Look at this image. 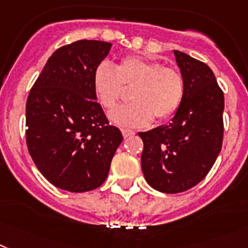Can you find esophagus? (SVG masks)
<instances>
[{"instance_id":"34e87169","label":"esophagus","mask_w":248,"mask_h":248,"mask_svg":"<svg viewBox=\"0 0 248 248\" xmlns=\"http://www.w3.org/2000/svg\"><path fill=\"white\" fill-rule=\"evenodd\" d=\"M122 135H124V137L126 139V137H130L132 136V135H135V131L128 130V128H124V130H122Z\"/></svg>"}]
</instances>
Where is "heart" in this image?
<instances>
[{"label": "heart", "mask_w": 248, "mask_h": 248, "mask_svg": "<svg viewBox=\"0 0 248 248\" xmlns=\"http://www.w3.org/2000/svg\"><path fill=\"white\" fill-rule=\"evenodd\" d=\"M93 87L102 106L112 109L127 97L131 103L121 106L111 113L114 124L126 127H143L155 117L171 118L178 112L185 94L183 73L174 66H164L157 60L128 57L117 66L102 62L93 73Z\"/></svg>", "instance_id": "1"}]
</instances>
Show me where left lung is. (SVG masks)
Returning a JSON list of instances; mask_svg holds the SVG:
<instances>
[{"mask_svg": "<svg viewBox=\"0 0 248 248\" xmlns=\"http://www.w3.org/2000/svg\"><path fill=\"white\" fill-rule=\"evenodd\" d=\"M185 79V94L169 124L139 132L141 168L154 189L175 194L201 183L223 141V91L207 64L174 50Z\"/></svg>", "mask_w": 248, "mask_h": 248, "instance_id": "left-lung-1", "label": "left lung"}]
</instances>
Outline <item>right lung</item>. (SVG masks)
Returning a JSON list of instances; mask_svg holds the SVG:
<instances>
[{"label": "right lung", "instance_id": "add662e5", "mask_svg": "<svg viewBox=\"0 0 248 248\" xmlns=\"http://www.w3.org/2000/svg\"><path fill=\"white\" fill-rule=\"evenodd\" d=\"M111 44L78 40L54 51L26 102V145L57 188L83 193L107 179L124 136L97 102L93 73Z\"/></svg>", "mask_w": 248, "mask_h": 248}]
</instances>
